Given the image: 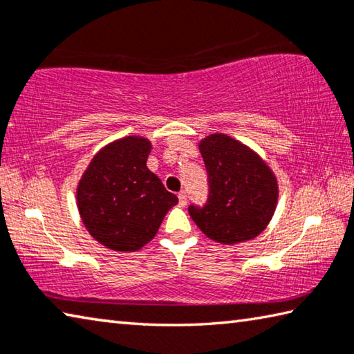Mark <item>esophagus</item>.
Returning <instances> with one entry per match:
<instances>
[{
  "label": "esophagus",
  "instance_id": "esophagus-1",
  "mask_svg": "<svg viewBox=\"0 0 354 354\" xmlns=\"http://www.w3.org/2000/svg\"><path fill=\"white\" fill-rule=\"evenodd\" d=\"M178 198H179V205H181V206H185V205H187V194H185L184 190L179 192V194H178Z\"/></svg>",
  "mask_w": 354,
  "mask_h": 354
}]
</instances>
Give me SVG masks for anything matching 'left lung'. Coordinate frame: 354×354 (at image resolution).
Here are the masks:
<instances>
[{
	"instance_id": "left-lung-1",
	"label": "left lung",
	"mask_w": 354,
	"mask_h": 354,
	"mask_svg": "<svg viewBox=\"0 0 354 354\" xmlns=\"http://www.w3.org/2000/svg\"><path fill=\"white\" fill-rule=\"evenodd\" d=\"M209 181L203 207L189 206L196 226L225 245L251 241L266 230L278 203V181L259 154L223 133L200 142Z\"/></svg>"
}]
</instances>
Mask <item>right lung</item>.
I'll use <instances>...</instances> for the list:
<instances>
[{
    "label": "right lung",
    "instance_id": "1",
    "mask_svg": "<svg viewBox=\"0 0 354 354\" xmlns=\"http://www.w3.org/2000/svg\"><path fill=\"white\" fill-rule=\"evenodd\" d=\"M151 142L127 136L93 156L77 183L81 220L95 241L113 251H137L158 232L178 196L148 170Z\"/></svg>",
    "mask_w": 354,
    "mask_h": 354
}]
</instances>
